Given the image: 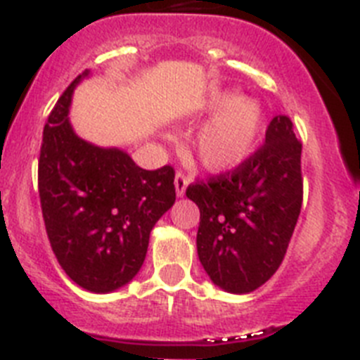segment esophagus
<instances>
[{
  "mask_svg": "<svg viewBox=\"0 0 360 360\" xmlns=\"http://www.w3.org/2000/svg\"><path fill=\"white\" fill-rule=\"evenodd\" d=\"M188 183H190V177H188L186 174L183 172V170H177V174H176V192H177V195H179V197L184 195Z\"/></svg>",
  "mask_w": 360,
  "mask_h": 360,
  "instance_id": "esophagus-1",
  "label": "esophagus"
}]
</instances>
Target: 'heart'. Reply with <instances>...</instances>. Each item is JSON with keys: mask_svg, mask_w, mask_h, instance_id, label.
Returning a JSON list of instances; mask_svg holds the SVG:
<instances>
[{"mask_svg": "<svg viewBox=\"0 0 360 360\" xmlns=\"http://www.w3.org/2000/svg\"><path fill=\"white\" fill-rule=\"evenodd\" d=\"M212 109L224 112L202 129L195 141V152L204 167L224 172L240 165L255 150L264 116L257 102H238L235 93L217 95Z\"/></svg>", "mask_w": 360, "mask_h": 360, "instance_id": "b5f03b06", "label": "heart"}]
</instances>
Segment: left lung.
Segmentation results:
<instances>
[{"mask_svg": "<svg viewBox=\"0 0 360 360\" xmlns=\"http://www.w3.org/2000/svg\"><path fill=\"white\" fill-rule=\"evenodd\" d=\"M199 206L197 255L220 289L252 292L278 271L303 202L301 141L274 116L262 147L228 172L188 184Z\"/></svg>", "mask_w": 360, "mask_h": 360, "instance_id": "obj_1", "label": "left lung"}]
</instances>
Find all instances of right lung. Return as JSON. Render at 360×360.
Returning a JSON list of instances; mask_svg holds the SVG:
<instances>
[{"label":"right lung","instance_id":"add662e5","mask_svg":"<svg viewBox=\"0 0 360 360\" xmlns=\"http://www.w3.org/2000/svg\"><path fill=\"white\" fill-rule=\"evenodd\" d=\"M77 77L43 131L37 183L44 228L64 273L91 292L129 283L143 265L152 228L176 202L170 165L143 170L124 150L80 140L68 120Z\"/></svg>","mask_w":360,"mask_h":360}]
</instances>
